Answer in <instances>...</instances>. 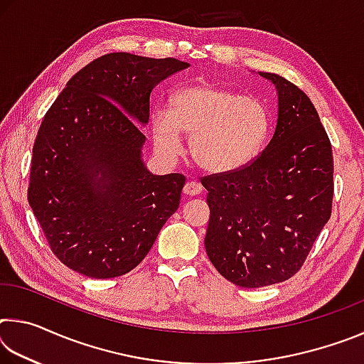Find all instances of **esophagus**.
Returning <instances> with one entry per match:
<instances>
[{"label":"esophagus","mask_w":364,"mask_h":364,"mask_svg":"<svg viewBox=\"0 0 364 364\" xmlns=\"http://www.w3.org/2000/svg\"><path fill=\"white\" fill-rule=\"evenodd\" d=\"M184 194L186 196H197L202 193V184L197 183V181H188L184 184Z\"/></svg>","instance_id":"obj_1"}]
</instances>
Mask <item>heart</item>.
<instances>
[{
  "instance_id": "b5f03b06",
  "label": "heart",
  "mask_w": 364,
  "mask_h": 364,
  "mask_svg": "<svg viewBox=\"0 0 364 364\" xmlns=\"http://www.w3.org/2000/svg\"><path fill=\"white\" fill-rule=\"evenodd\" d=\"M152 136L168 157L180 156L183 133L191 134V156L208 173H231L262 151L271 128L269 110L255 96L212 83L191 85L171 100L170 112L157 109Z\"/></svg>"
}]
</instances>
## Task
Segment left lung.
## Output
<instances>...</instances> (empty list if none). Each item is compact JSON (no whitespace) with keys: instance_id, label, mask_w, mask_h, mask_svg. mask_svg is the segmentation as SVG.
<instances>
[{"instance_id":"8db88e82","label":"left lung","mask_w":364,"mask_h":364,"mask_svg":"<svg viewBox=\"0 0 364 364\" xmlns=\"http://www.w3.org/2000/svg\"><path fill=\"white\" fill-rule=\"evenodd\" d=\"M276 86L278 123L260 156L244 168L200 180L210 208L207 255L241 287H264L297 273L331 218V141L310 97L284 77Z\"/></svg>"}]
</instances>
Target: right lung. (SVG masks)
Listing matches in <instances>:
<instances>
[{
  "label": "right lung",
  "instance_id": "right-lung-1",
  "mask_svg": "<svg viewBox=\"0 0 364 364\" xmlns=\"http://www.w3.org/2000/svg\"><path fill=\"white\" fill-rule=\"evenodd\" d=\"M189 64L110 53L67 82L33 144L28 204L65 267L109 279L143 262L186 178L143 162L152 90Z\"/></svg>",
  "mask_w": 364,
  "mask_h": 364
}]
</instances>
